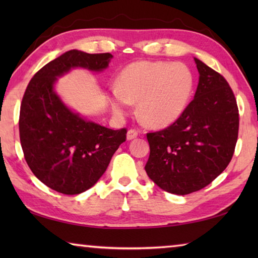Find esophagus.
I'll use <instances>...</instances> for the list:
<instances>
[{"instance_id":"esophagus-1","label":"esophagus","mask_w":258,"mask_h":258,"mask_svg":"<svg viewBox=\"0 0 258 258\" xmlns=\"http://www.w3.org/2000/svg\"><path fill=\"white\" fill-rule=\"evenodd\" d=\"M139 135V132L135 128H131L127 132V140H133Z\"/></svg>"}]
</instances>
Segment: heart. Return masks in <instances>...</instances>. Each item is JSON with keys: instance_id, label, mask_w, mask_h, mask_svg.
I'll return each instance as SVG.
<instances>
[{"instance_id": "obj_1", "label": "heart", "mask_w": 258, "mask_h": 258, "mask_svg": "<svg viewBox=\"0 0 258 258\" xmlns=\"http://www.w3.org/2000/svg\"><path fill=\"white\" fill-rule=\"evenodd\" d=\"M195 89V75L182 62L142 60L128 64L110 91L113 112L123 115L131 102H139L143 123L160 128L180 118Z\"/></svg>"}]
</instances>
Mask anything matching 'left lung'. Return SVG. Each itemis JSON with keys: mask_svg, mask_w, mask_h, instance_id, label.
Segmentation results:
<instances>
[{"mask_svg": "<svg viewBox=\"0 0 258 258\" xmlns=\"http://www.w3.org/2000/svg\"><path fill=\"white\" fill-rule=\"evenodd\" d=\"M199 83L180 118L147 133L146 172L160 189L189 195L212 183L228 167L239 132L237 100L225 78L195 58Z\"/></svg>", "mask_w": 258, "mask_h": 258, "instance_id": "1", "label": "left lung"}]
</instances>
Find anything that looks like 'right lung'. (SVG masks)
I'll return each mask as SVG.
<instances>
[{
  "instance_id": "add662e5",
  "label": "right lung",
  "mask_w": 258,
  "mask_h": 258,
  "mask_svg": "<svg viewBox=\"0 0 258 258\" xmlns=\"http://www.w3.org/2000/svg\"><path fill=\"white\" fill-rule=\"evenodd\" d=\"M110 53L71 50L50 61L28 83L20 106L19 135L24 157L38 180L63 195L90 189L126 141L127 130H110L74 113L54 93L56 77L83 67L102 71Z\"/></svg>"
}]
</instances>
